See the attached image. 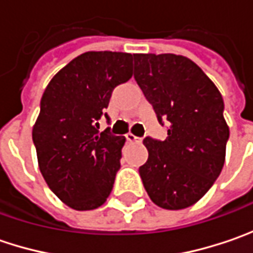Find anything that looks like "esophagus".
I'll use <instances>...</instances> for the list:
<instances>
[{
    "label": "esophagus",
    "mask_w": 253,
    "mask_h": 253,
    "mask_svg": "<svg viewBox=\"0 0 253 253\" xmlns=\"http://www.w3.org/2000/svg\"><path fill=\"white\" fill-rule=\"evenodd\" d=\"M125 138H126V141L128 142H142V138H138V136H135L133 133H126L125 135Z\"/></svg>",
    "instance_id": "1"
}]
</instances>
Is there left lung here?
<instances>
[{
	"label": "left lung",
	"instance_id": "left-lung-1",
	"mask_svg": "<svg viewBox=\"0 0 253 253\" xmlns=\"http://www.w3.org/2000/svg\"><path fill=\"white\" fill-rule=\"evenodd\" d=\"M133 77L153 105L168 138H145L139 168L151 200L165 210L196 204L219 176L229 138L222 95L210 77L180 54H133Z\"/></svg>",
	"mask_w": 253,
	"mask_h": 253
}]
</instances>
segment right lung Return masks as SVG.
Instances as JSON below:
<instances>
[{
    "label": "right lung",
    "instance_id": "1",
    "mask_svg": "<svg viewBox=\"0 0 253 253\" xmlns=\"http://www.w3.org/2000/svg\"><path fill=\"white\" fill-rule=\"evenodd\" d=\"M132 60L131 53L85 52L54 74L42 95L32 129L38 165L70 209H98L111 193L125 138L98 133V120L112 90L132 77Z\"/></svg>",
    "mask_w": 253,
    "mask_h": 253
}]
</instances>
